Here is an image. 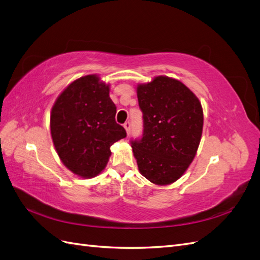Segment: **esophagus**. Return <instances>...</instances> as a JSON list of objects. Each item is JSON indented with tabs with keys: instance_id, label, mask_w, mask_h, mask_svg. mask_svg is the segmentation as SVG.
<instances>
[{
	"instance_id": "1",
	"label": "esophagus",
	"mask_w": 260,
	"mask_h": 260,
	"mask_svg": "<svg viewBox=\"0 0 260 260\" xmlns=\"http://www.w3.org/2000/svg\"><path fill=\"white\" fill-rule=\"evenodd\" d=\"M123 127H124L125 131H127L128 135H129V133H130V128H131V123H130V121H125V122L123 123Z\"/></svg>"
}]
</instances>
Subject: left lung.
<instances>
[{"label":"left lung","instance_id":"8db88e82","mask_svg":"<svg viewBox=\"0 0 260 260\" xmlns=\"http://www.w3.org/2000/svg\"><path fill=\"white\" fill-rule=\"evenodd\" d=\"M138 101L143 133L130 143L139 170L155 184L175 182L192 162L200 144V101L183 83L162 76L140 84Z\"/></svg>","mask_w":260,"mask_h":260}]
</instances>
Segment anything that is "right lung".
Here are the masks:
<instances>
[{"label":"right lung","mask_w":260,"mask_h":260,"mask_svg":"<svg viewBox=\"0 0 260 260\" xmlns=\"http://www.w3.org/2000/svg\"><path fill=\"white\" fill-rule=\"evenodd\" d=\"M115 115L108 85L94 75L70 83L55 102L51 113L53 143L74 174L91 178L105 168L111 146L127 137Z\"/></svg>","instance_id":"add662e5"}]
</instances>
